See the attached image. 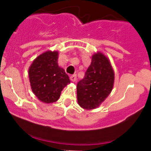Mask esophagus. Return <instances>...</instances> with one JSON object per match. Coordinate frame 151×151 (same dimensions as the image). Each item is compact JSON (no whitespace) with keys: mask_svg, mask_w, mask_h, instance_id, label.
<instances>
[{"mask_svg":"<svg viewBox=\"0 0 151 151\" xmlns=\"http://www.w3.org/2000/svg\"><path fill=\"white\" fill-rule=\"evenodd\" d=\"M70 80H71L72 82H76V75H73L70 76Z\"/></svg>","mask_w":151,"mask_h":151,"instance_id":"34e87169","label":"esophagus"}]
</instances>
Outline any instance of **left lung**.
<instances>
[{
	"instance_id": "1",
	"label": "left lung",
	"mask_w": 151,
	"mask_h": 151,
	"mask_svg": "<svg viewBox=\"0 0 151 151\" xmlns=\"http://www.w3.org/2000/svg\"><path fill=\"white\" fill-rule=\"evenodd\" d=\"M115 73L108 57L94 53L83 79L77 84V100L81 107L94 110L100 106L113 90Z\"/></svg>"
}]
</instances>
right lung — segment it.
Masks as SVG:
<instances>
[{"label":"right lung","mask_w":151,"mask_h":151,"mask_svg":"<svg viewBox=\"0 0 151 151\" xmlns=\"http://www.w3.org/2000/svg\"><path fill=\"white\" fill-rule=\"evenodd\" d=\"M59 52H44L36 57L29 69L32 91L38 100L45 104L54 103L61 91L70 83L68 75L58 66Z\"/></svg>","instance_id":"add662e5"}]
</instances>
